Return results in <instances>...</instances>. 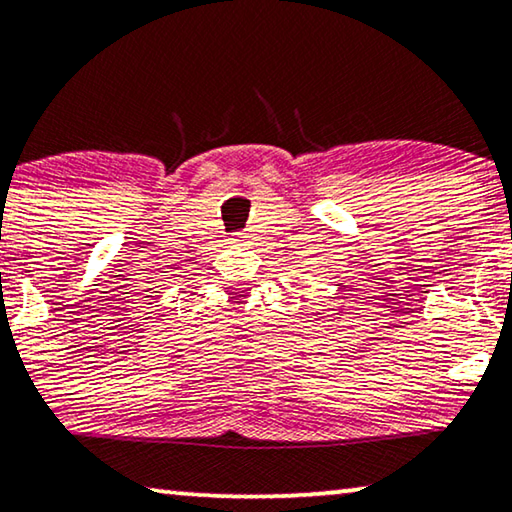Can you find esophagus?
<instances>
[{"mask_svg": "<svg viewBox=\"0 0 512 512\" xmlns=\"http://www.w3.org/2000/svg\"><path fill=\"white\" fill-rule=\"evenodd\" d=\"M234 241H237V243H248L250 239H248V234H246V232H239L237 237H234Z\"/></svg>", "mask_w": 512, "mask_h": 512, "instance_id": "34e87169", "label": "esophagus"}]
</instances>
